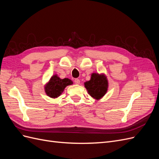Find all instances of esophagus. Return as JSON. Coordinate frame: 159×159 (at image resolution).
<instances>
[{
	"label": "esophagus",
	"mask_w": 159,
	"mask_h": 159,
	"mask_svg": "<svg viewBox=\"0 0 159 159\" xmlns=\"http://www.w3.org/2000/svg\"><path fill=\"white\" fill-rule=\"evenodd\" d=\"M74 83L75 84H80V80L79 79H75L74 80Z\"/></svg>",
	"instance_id": "esophagus-1"
}]
</instances>
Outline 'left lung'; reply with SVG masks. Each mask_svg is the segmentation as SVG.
Returning a JSON list of instances; mask_svg holds the SVG:
<instances>
[{
  "mask_svg": "<svg viewBox=\"0 0 159 159\" xmlns=\"http://www.w3.org/2000/svg\"><path fill=\"white\" fill-rule=\"evenodd\" d=\"M84 85L91 97L99 100L107 93L108 81L105 74L93 73L91 75L90 80L85 82Z\"/></svg>",
  "mask_w": 159,
  "mask_h": 159,
  "instance_id": "8db88e82",
  "label": "left lung"
}]
</instances>
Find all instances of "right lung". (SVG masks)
<instances>
[{
	"label": "right lung",
	"mask_w": 159,
	"mask_h": 159,
	"mask_svg": "<svg viewBox=\"0 0 159 159\" xmlns=\"http://www.w3.org/2000/svg\"><path fill=\"white\" fill-rule=\"evenodd\" d=\"M73 84V81L68 78L61 79L57 74L51 77L44 87L46 95L50 98L55 99L58 98L63 93L64 89L68 85Z\"/></svg>",
	"instance_id": "right-lung-1"
}]
</instances>
